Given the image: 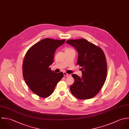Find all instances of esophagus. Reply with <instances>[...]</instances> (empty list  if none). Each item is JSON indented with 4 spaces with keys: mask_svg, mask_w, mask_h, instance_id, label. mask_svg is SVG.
I'll return each mask as SVG.
<instances>
[{
    "mask_svg": "<svg viewBox=\"0 0 129 129\" xmlns=\"http://www.w3.org/2000/svg\"><path fill=\"white\" fill-rule=\"evenodd\" d=\"M64 75L65 76V77H69L71 76V74H67V73L66 72H64Z\"/></svg>",
    "mask_w": 129,
    "mask_h": 129,
    "instance_id": "1",
    "label": "esophagus"
}]
</instances>
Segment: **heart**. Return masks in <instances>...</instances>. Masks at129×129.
Segmentation results:
<instances>
[{
  "instance_id": "heart-1",
  "label": "heart",
  "mask_w": 129,
  "mask_h": 129,
  "mask_svg": "<svg viewBox=\"0 0 129 129\" xmlns=\"http://www.w3.org/2000/svg\"><path fill=\"white\" fill-rule=\"evenodd\" d=\"M73 50V49H71V48H67V49H66V50Z\"/></svg>"
}]
</instances>
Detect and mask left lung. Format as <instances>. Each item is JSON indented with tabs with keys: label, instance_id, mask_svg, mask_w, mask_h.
<instances>
[{
	"label": "left lung",
	"instance_id": "1",
	"mask_svg": "<svg viewBox=\"0 0 129 129\" xmlns=\"http://www.w3.org/2000/svg\"><path fill=\"white\" fill-rule=\"evenodd\" d=\"M66 43L77 50V65L82 67V77L72 75L74 83L70 86V91L79 99H91L101 90L106 79L107 65L105 54L100 47L83 38L68 40Z\"/></svg>",
	"mask_w": 129,
	"mask_h": 129
}]
</instances>
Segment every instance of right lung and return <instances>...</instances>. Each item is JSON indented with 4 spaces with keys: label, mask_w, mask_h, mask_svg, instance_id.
Masks as SVG:
<instances>
[{
    "label": "right lung",
    "mask_w": 129,
    "mask_h": 129,
    "mask_svg": "<svg viewBox=\"0 0 129 129\" xmlns=\"http://www.w3.org/2000/svg\"><path fill=\"white\" fill-rule=\"evenodd\" d=\"M65 39L59 40L45 38L31 46L26 52L23 62V76L26 84L36 95L47 98L63 78L60 72L52 71L49 66L53 63L56 49Z\"/></svg>",
    "instance_id": "1"
}]
</instances>
